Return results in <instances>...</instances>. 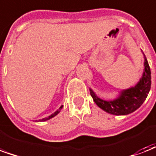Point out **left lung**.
I'll return each instance as SVG.
<instances>
[{
    "instance_id": "1",
    "label": "left lung",
    "mask_w": 156,
    "mask_h": 156,
    "mask_svg": "<svg viewBox=\"0 0 156 156\" xmlns=\"http://www.w3.org/2000/svg\"><path fill=\"white\" fill-rule=\"evenodd\" d=\"M144 55V69L138 83L134 87L124 89L119 92L117 98L111 101L101 99L90 88V94L94 102L105 112L115 115H127L134 112L143 104L149 93L151 85V69Z\"/></svg>"
}]
</instances>
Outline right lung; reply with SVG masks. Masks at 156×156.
Segmentation results:
<instances>
[{"instance_id":"add662e5","label":"right lung","mask_w":156,"mask_h":156,"mask_svg":"<svg viewBox=\"0 0 156 156\" xmlns=\"http://www.w3.org/2000/svg\"><path fill=\"white\" fill-rule=\"evenodd\" d=\"M62 107H63V105H61V106L59 107V110H57L56 111H55V112L53 113V114H52V115H49V116H48V117L44 118V119H39L38 121H40V122H42V121L49 120V119H51V118L55 117V115H58V114H59V112H60V110H61V109H62Z\"/></svg>"}]
</instances>
